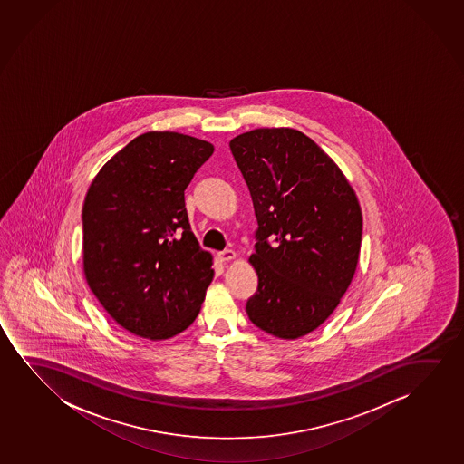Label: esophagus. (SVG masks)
<instances>
[{"label": "esophagus", "mask_w": 464, "mask_h": 464, "mask_svg": "<svg viewBox=\"0 0 464 464\" xmlns=\"http://www.w3.org/2000/svg\"><path fill=\"white\" fill-rule=\"evenodd\" d=\"M218 258H220L222 261H225V263H227V261L235 260L236 252L235 250H231V248H228V250H223V252L218 254Z\"/></svg>", "instance_id": "34e87169"}]
</instances>
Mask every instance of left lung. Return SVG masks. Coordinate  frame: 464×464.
<instances>
[{
	"label": "left lung",
	"instance_id": "left-lung-1",
	"mask_svg": "<svg viewBox=\"0 0 464 464\" xmlns=\"http://www.w3.org/2000/svg\"><path fill=\"white\" fill-rule=\"evenodd\" d=\"M229 149L258 222L248 258L258 288L246 305L248 318L280 339L305 336L334 312L355 276L358 198L339 166L298 130L256 128Z\"/></svg>",
	"mask_w": 464,
	"mask_h": 464
}]
</instances>
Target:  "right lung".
<instances>
[{"instance_id":"add662e5","label":"right lung","mask_w":464,"mask_h":464,"mask_svg":"<svg viewBox=\"0 0 464 464\" xmlns=\"http://www.w3.org/2000/svg\"><path fill=\"white\" fill-rule=\"evenodd\" d=\"M212 153L208 140L149 131L115 153L85 195V279L136 336L169 339L201 311L214 263L191 231L184 191Z\"/></svg>"}]
</instances>
